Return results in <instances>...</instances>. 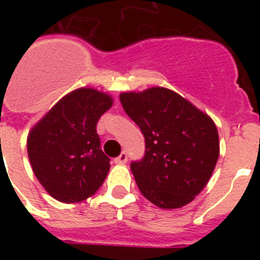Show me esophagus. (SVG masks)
Masks as SVG:
<instances>
[{
    "label": "esophagus",
    "instance_id": "esophagus-1",
    "mask_svg": "<svg viewBox=\"0 0 260 260\" xmlns=\"http://www.w3.org/2000/svg\"><path fill=\"white\" fill-rule=\"evenodd\" d=\"M126 160H128L126 152H121L117 158H114V163H116V165H125Z\"/></svg>",
    "mask_w": 260,
    "mask_h": 260
}]
</instances>
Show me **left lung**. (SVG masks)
Segmentation results:
<instances>
[{"label": "left lung", "instance_id": "8db88e82", "mask_svg": "<svg viewBox=\"0 0 260 260\" xmlns=\"http://www.w3.org/2000/svg\"><path fill=\"white\" fill-rule=\"evenodd\" d=\"M120 101L146 139L144 158L131 163L139 190L162 209L187 205L209 182L217 163L214 121L166 87L121 93Z\"/></svg>", "mask_w": 260, "mask_h": 260}]
</instances>
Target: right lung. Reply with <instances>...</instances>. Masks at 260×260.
<instances>
[{
  "label": "right lung",
  "instance_id": "1",
  "mask_svg": "<svg viewBox=\"0 0 260 260\" xmlns=\"http://www.w3.org/2000/svg\"><path fill=\"white\" fill-rule=\"evenodd\" d=\"M112 105L109 94L81 87L60 98L32 126L28 158L51 197L64 204L81 202L104 183L110 163L95 125Z\"/></svg>",
  "mask_w": 260,
  "mask_h": 260
}]
</instances>
